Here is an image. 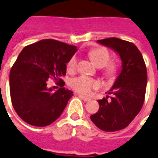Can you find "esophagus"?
Masks as SVG:
<instances>
[{
  "mask_svg": "<svg viewBox=\"0 0 158 158\" xmlns=\"http://www.w3.org/2000/svg\"><path fill=\"white\" fill-rule=\"evenodd\" d=\"M79 96L81 99L84 100L85 102H89V101H90V98H89V97H86V96H82V95H79Z\"/></svg>",
  "mask_w": 158,
  "mask_h": 158,
  "instance_id": "esophagus-1",
  "label": "esophagus"
}]
</instances>
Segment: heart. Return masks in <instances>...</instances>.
I'll return each instance as SVG.
<instances>
[{"label": "heart", "mask_w": 158, "mask_h": 158, "mask_svg": "<svg viewBox=\"0 0 158 158\" xmlns=\"http://www.w3.org/2000/svg\"><path fill=\"white\" fill-rule=\"evenodd\" d=\"M89 58L96 64L97 68H105V73L108 75L113 74L116 72L117 66L115 63H107L110 59L109 52L104 48H98L92 50L89 52ZM77 68V58L73 56L68 63V71L73 72ZM70 86L77 92L87 95L94 89H97L100 86L99 82L95 79L87 76H79L71 79Z\"/></svg>", "instance_id": "obj_1"}]
</instances>
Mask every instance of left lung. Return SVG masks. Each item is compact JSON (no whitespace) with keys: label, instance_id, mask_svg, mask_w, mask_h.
<instances>
[{"label":"left lung","instance_id":"1","mask_svg":"<svg viewBox=\"0 0 158 158\" xmlns=\"http://www.w3.org/2000/svg\"><path fill=\"white\" fill-rule=\"evenodd\" d=\"M97 42L116 52L122 61L121 72L108 96L98 101L99 110L90 116L99 129L113 132L126 128L142 108L147 84L146 67L139 49L131 42L114 37ZM109 94L112 96L108 99Z\"/></svg>","mask_w":158,"mask_h":158}]
</instances>
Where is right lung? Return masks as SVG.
I'll return each mask as SVG.
<instances>
[{
    "mask_svg": "<svg viewBox=\"0 0 158 158\" xmlns=\"http://www.w3.org/2000/svg\"><path fill=\"white\" fill-rule=\"evenodd\" d=\"M74 45L47 39L27 45L10 72V95L13 108L30 125L45 127L61 116L69 99L73 96L65 89L62 76L66 64L77 52ZM54 78L60 88L56 92L47 86Z\"/></svg>",
    "mask_w": 158,
    "mask_h": 158,
    "instance_id": "right-lung-1",
    "label": "right lung"
}]
</instances>
